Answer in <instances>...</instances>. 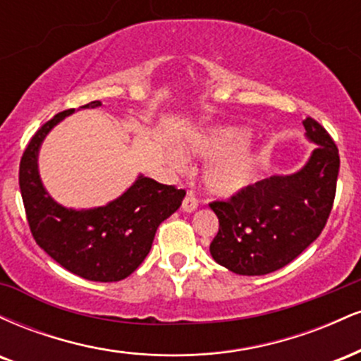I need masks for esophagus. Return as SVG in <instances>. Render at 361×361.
Returning <instances> with one entry per match:
<instances>
[{
	"label": "esophagus",
	"instance_id": "34e87169",
	"mask_svg": "<svg viewBox=\"0 0 361 361\" xmlns=\"http://www.w3.org/2000/svg\"><path fill=\"white\" fill-rule=\"evenodd\" d=\"M197 207H198V198L195 197L192 192H190L185 197L183 204H181V209H183L185 212H193V210H197Z\"/></svg>",
	"mask_w": 361,
	"mask_h": 361
}]
</instances>
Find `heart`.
I'll list each match as a JSON object with an SVG mask.
<instances>
[{"instance_id": "obj_1", "label": "heart", "mask_w": 361, "mask_h": 361, "mask_svg": "<svg viewBox=\"0 0 361 361\" xmlns=\"http://www.w3.org/2000/svg\"><path fill=\"white\" fill-rule=\"evenodd\" d=\"M250 132L239 127H212L198 130L185 139V152L198 159H212L205 168V186L215 195L229 197L246 188L255 178L259 151L246 146ZM176 169L186 168L181 152L169 151Z\"/></svg>"}]
</instances>
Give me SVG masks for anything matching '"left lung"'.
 Segmentation results:
<instances>
[{
    "label": "left lung",
    "mask_w": 361,
    "mask_h": 361,
    "mask_svg": "<svg viewBox=\"0 0 361 361\" xmlns=\"http://www.w3.org/2000/svg\"><path fill=\"white\" fill-rule=\"evenodd\" d=\"M305 135L316 149L300 171L246 186L212 202L219 233L210 255L238 275H267L293 261L324 229L339 173L338 147L321 123L307 117Z\"/></svg>",
    "instance_id": "obj_1"
}]
</instances>
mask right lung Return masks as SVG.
<instances>
[{"instance_id": "1", "label": "right lung", "mask_w": 361, "mask_h": 361, "mask_svg": "<svg viewBox=\"0 0 361 361\" xmlns=\"http://www.w3.org/2000/svg\"><path fill=\"white\" fill-rule=\"evenodd\" d=\"M91 102L81 109H94ZM74 109L45 122L20 161V192L35 243L54 261L91 281H118L137 270L151 251L157 227L180 209L186 192L175 185L139 176L117 200L90 210L66 209L45 192L37 168L40 144Z\"/></svg>"}]
</instances>
